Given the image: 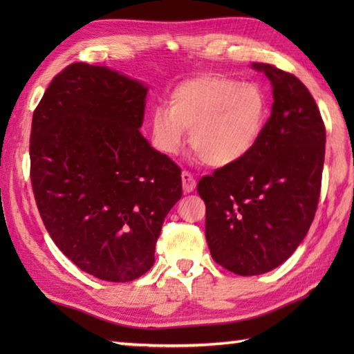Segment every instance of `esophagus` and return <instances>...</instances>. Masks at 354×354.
I'll list each match as a JSON object with an SVG mask.
<instances>
[{
  "label": "esophagus",
  "instance_id": "obj_1",
  "mask_svg": "<svg viewBox=\"0 0 354 354\" xmlns=\"http://www.w3.org/2000/svg\"><path fill=\"white\" fill-rule=\"evenodd\" d=\"M181 178H183V189L185 193H192L194 189H196V179L193 178L192 173L184 170Z\"/></svg>",
  "mask_w": 354,
  "mask_h": 354
}]
</instances>
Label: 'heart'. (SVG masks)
<instances>
[{
    "mask_svg": "<svg viewBox=\"0 0 354 354\" xmlns=\"http://www.w3.org/2000/svg\"><path fill=\"white\" fill-rule=\"evenodd\" d=\"M268 118V95L259 84L199 74L175 86L169 108H155L150 126L155 146L169 155L181 149L192 129L190 146L199 160L225 167L252 152Z\"/></svg>",
    "mask_w": 354,
    "mask_h": 354,
    "instance_id": "b5f03b06",
    "label": "heart"
}]
</instances>
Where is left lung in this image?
<instances>
[{
	"label": "left lung",
	"instance_id": "1",
	"mask_svg": "<svg viewBox=\"0 0 354 354\" xmlns=\"http://www.w3.org/2000/svg\"><path fill=\"white\" fill-rule=\"evenodd\" d=\"M272 84V112L252 152L198 184L217 265L250 277L272 270L303 242L318 208L326 126L301 80L254 64Z\"/></svg>",
	"mask_w": 354,
	"mask_h": 354
}]
</instances>
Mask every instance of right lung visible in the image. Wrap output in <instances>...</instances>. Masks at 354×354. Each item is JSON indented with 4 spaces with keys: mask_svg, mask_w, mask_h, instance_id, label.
<instances>
[{
    "mask_svg": "<svg viewBox=\"0 0 354 354\" xmlns=\"http://www.w3.org/2000/svg\"><path fill=\"white\" fill-rule=\"evenodd\" d=\"M147 88L106 66L71 64L33 112L30 181L41 219L74 265L126 283L153 266L181 169L140 127Z\"/></svg>",
    "mask_w": 354,
    "mask_h": 354,
    "instance_id": "obj_1",
    "label": "right lung"
}]
</instances>
